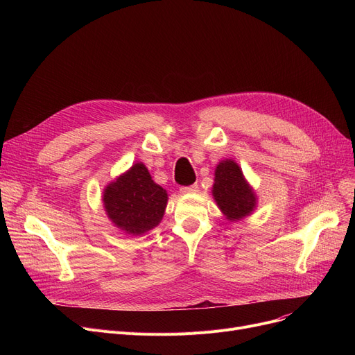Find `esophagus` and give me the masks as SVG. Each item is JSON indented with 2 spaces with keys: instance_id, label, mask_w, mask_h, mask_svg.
Wrapping results in <instances>:
<instances>
[{
  "instance_id": "34e87169",
  "label": "esophagus",
  "mask_w": 355,
  "mask_h": 355,
  "mask_svg": "<svg viewBox=\"0 0 355 355\" xmlns=\"http://www.w3.org/2000/svg\"><path fill=\"white\" fill-rule=\"evenodd\" d=\"M180 191L182 194H193V193H197L198 191V185L197 184H193V185H189V187H181Z\"/></svg>"
}]
</instances>
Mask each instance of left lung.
Returning <instances> with one entry per match:
<instances>
[{
	"label": "left lung",
	"instance_id": "left-lung-1",
	"mask_svg": "<svg viewBox=\"0 0 355 355\" xmlns=\"http://www.w3.org/2000/svg\"><path fill=\"white\" fill-rule=\"evenodd\" d=\"M211 191L221 213L232 221L252 214L256 209V194L233 159L218 162Z\"/></svg>",
	"mask_w": 355,
	"mask_h": 355
}]
</instances>
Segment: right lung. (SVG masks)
<instances>
[{
	"label": "right lung",
	"instance_id": "obj_1",
	"mask_svg": "<svg viewBox=\"0 0 355 355\" xmlns=\"http://www.w3.org/2000/svg\"><path fill=\"white\" fill-rule=\"evenodd\" d=\"M166 201V191L154 182L142 162L134 164L103 191L107 217L118 229L132 236L144 234L159 225Z\"/></svg>",
	"mask_w": 355,
	"mask_h": 355
}]
</instances>
